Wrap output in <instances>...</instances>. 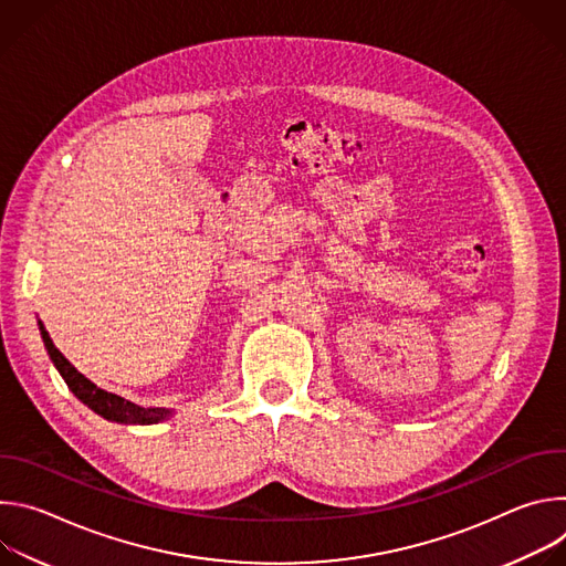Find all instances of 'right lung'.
<instances>
[{
    "label": "right lung",
    "mask_w": 566,
    "mask_h": 566,
    "mask_svg": "<svg viewBox=\"0 0 566 566\" xmlns=\"http://www.w3.org/2000/svg\"><path fill=\"white\" fill-rule=\"evenodd\" d=\"M40 332H42V340H44V347L49 349V356L53 360V365L57 367V371L62 374L64 382L69 385V389L85 402V406H90L94 412H98L101 417L109 419V421H118V423H140V426H149V423H156L160 419H166L170 412L168 410H145V408H138L134 406V402L112 394V391H105L101 389L98 385H94L90 378H85L83 374H80L60 352L57 347L53 345L49 332L44 329V325L40 322Z\"/></svg>",
    "instance_id": "obj_1"
}]
</instances>
